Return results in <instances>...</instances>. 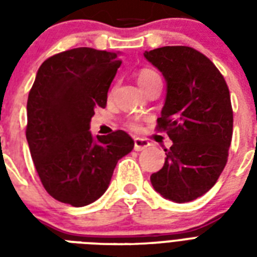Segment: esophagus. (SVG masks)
<instances>
[{
  "mask_svg": "<svg viewBox=\"0 0 257 257\" xmlns=\"http://www.w3.org/2000/svg\"><path fill=\"white\" fill-rule=\"evenodd\" d=\"M149 141L144 140V139H140V137H136L135 139V151H137V152H140V151H144V149H147L149 147Z\"/></svg>",
  "mask_w": 257,
  "mask_h": 257,
  "instance_id": "1",
  "label": "esophagus"
}]
</instances>
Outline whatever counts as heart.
Segmentation results:
<instances>
[{"label": "heart", "mask_w": 257, "mask_h": 257, "mask_svg": "<svg viewBox=\"0 0 257 257\" xmlns=\"http://www.w3.org/2000/svg\"><path fill=\"white\" fill-rule=\"evenodd\" d=\"M155 80H161V78L152 69H141L137 73V82H139V85H140L141 89L144 88L145 85H148L149 82L155 81ZM128 126L131 129H133V131H136V129H139V122H137V120H129Z\"/></svg>", "instance_id": "1"}]
</instances>
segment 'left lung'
<instances>
[{
    "label": "left lung",
    "instance_id": "left-lung-1",
    "mask_svg": "<svg viewBox=\"0 0 257 257\" xmlns=\"http://www.w3.org/2000/svg\"><path fill=\"white\" fill-rule=\"evenodd\" d=\"M144 57L167 82L157 129L173 143L151 183L165 199L188 203L207 193L227 164L233 131L229 90L213 62L193 48L163 46Z\"/></svg>",
    "mask_w": 257,
    "mask_h": 257
}]
</instances>
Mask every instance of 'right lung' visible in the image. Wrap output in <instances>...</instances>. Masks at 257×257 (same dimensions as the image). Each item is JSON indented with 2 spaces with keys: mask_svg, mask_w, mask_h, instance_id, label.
<instances>
[{
  "mask_svg": "<svg viewBox=\"0 0 257 257\" xmlns=\"http://www.w3.org/2000/svg\"><path fill=\"white\" fill-rule=\"evenodd\" d=\"M120 65L117 53L76 48L38 69L28 97L26 140L42 185L61 203L84 207L100 199L117 161L135 147L124 131L96 137L89 131Z\"/></svg>",
  "mask_w": 257,
  "mask_h": 257,
  "instance_id": "obj_1",
  "label": "right lung"
}]
</instances>
